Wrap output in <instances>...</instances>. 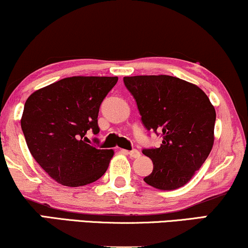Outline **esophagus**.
<instances>
[{
    "instance_id": "obj_1",
    "label": "esophagus",
    "mask_w": 248,
    "mask_h": 248,
    "mask_svg": "<svg viewBox=\"0 0 248 248\" xmlns=\"http://www.w3.org/2000/svg\"><path fill=\"white\" fill-rule=\"evenodd\" d=\"M128 155H129V156L132 157V158H139L140 156H141V154H140V151L136 150V149H134V150L129 151V153H128Z\"/></svg>"
}]
</instances>
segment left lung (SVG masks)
Instances as JSON below:
<instances>
[{"label": "left lung", "mask_w": 248, "mask_h": 248, "mask_svg": "<svg viewBox=\"0 0 248 248\" xmlns=\"http://www.w3.org/2000/svg\"><path fill=\"white\" fill-rule=\"evenodd\" d=\"M148 130L163 137L159 148L143 149L154 170L143 180L162 190L183 187L209 156L216 112L198 85L169 75L124 77Z\"/></svg>", "instance_id": "obj_1"}]
</instances>
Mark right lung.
<instances>
[{"label": "right lung", "mask_w": 248, "mask_h": 248, "mask_svg": "<svg viewBox=\"0 0 248 248\" xmlns=\"http://www.w3.org/2000/svg\"><path fill=\"white\" fill-rule=\"evenodd\" d=\"M116 82L118 77H67L26 100L20 120L26 144L56 183L85 186L106 172L114 151L88 144L85 134L99 133L100 104Z\"/></svg>", "instance_id": "add662e5"}]
</instances>
